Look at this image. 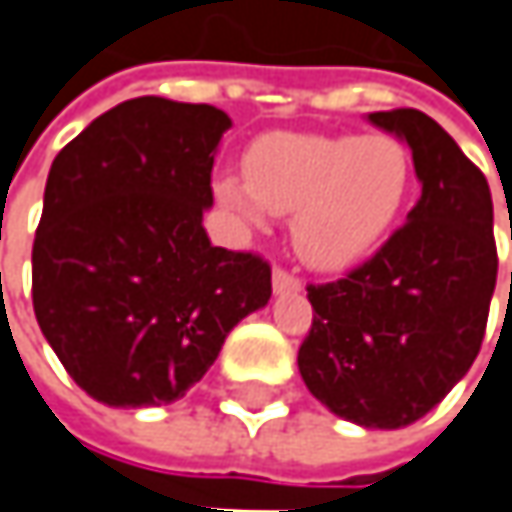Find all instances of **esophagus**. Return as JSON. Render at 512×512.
Wrapping results in <instances>:
<instances>
[{
    "mask_svg": "<svg viewBox=\"0 0 512 512\" xmlns=\"http://www.w3.org/2000/svg\"><path fill=\"white\" fill-rule=\"evenodd\" d=\"M272 290L281 296V293H299L302 290V281L296 275H290L287 269H275L272 272Z\"/></svg>",
    "mask_w": 512,
    "mask_h": 512,
    "instance_id": "obj_1",
    "label": "esophagus"
}]
</instances>
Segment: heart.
<instances>
[{"mask_svg":"<svg viewBox=\"0 0 512 512\" xmlns=\"http://www.w3.org/2000/svg\"><path fill=\"white\" fill-rule=\"evenodd\" d=\"M413 190L410 149L393 134H263L243 155V181L219 175L213 193L246 225L293 213L304 263L346 269L395 228Z\"/></svg>","mask_w":512,"mask_h":512,"instance_id":"b5f03b06","label":"heart"}]
</instances>
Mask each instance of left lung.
Wrapping results in <instances>:
<instances>
[{
    "label": "left lung",
    "mask_w": 512,
    "mask_h": 512,
    "mask_svg": "<svg viewBox=\"0 0 512 512\" xmlns=\"http://www.w3.org/2000/svg\"><path fill=\"white\" fill-rule=\"evenodd\" d=\"M422 184L407 222L346 278L310 284L299 372L313 398L360 428L395 431L434 410L475 363L498 275L484 172L440 122L378 111Z\"/></svg>",
    "instance_id": "8db88e82"
}]
</instances>
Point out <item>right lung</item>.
I'll return each instance as SVG.
<instances>
[{
	"label": "right lung",
	"instance_id": "1",
	"mask_svg": "<svg viewBox=\"0 0 512 512\" xmlns=\"http://www.w3.org/2000/svg\"><path fill=\"white\" fill-rule=\"evenodd\" d=\"M225 111L161 96L96 117L52 161L31 299L70 378L108 407H158L213 366L266 307L269 263L213 246L210 169Z\"/></svg>",
	"mask_w": 512,
	"mask_h": 512
}]
</instances>
